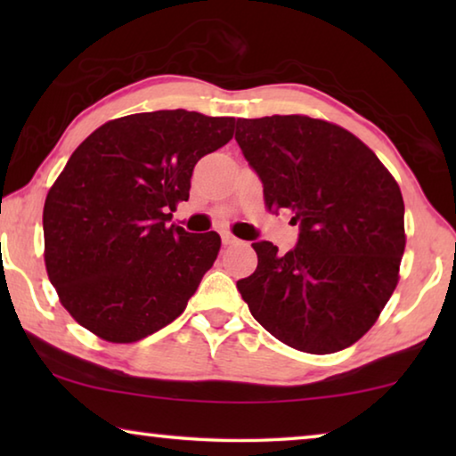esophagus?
Listing matches in <instances>:
<instances>
[{
	"mask_svg": "<svg viewBox=\"0 0 456 456\" xmlns=\"http://www.w3.org/2000/svg\"><path fill=\"white\" fill-rule=\"evenodd\" d=\"M221 241H223V245H237L239 239L233 237L231 233H223V235H221Z\"/></svg>",
	"mask_w": 456,
	"mask_h": 456,
	"instance_id": "34e87169",
	"label": "esophagus"
}]
</instances>
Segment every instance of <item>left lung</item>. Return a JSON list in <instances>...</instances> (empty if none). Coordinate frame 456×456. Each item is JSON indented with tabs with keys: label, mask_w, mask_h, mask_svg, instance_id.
<instances>
[{
	"label": "left lung",
	"mask_w": 456,
	"mask_h": 456,
	"mask_svg": "<svg viewBox=\"0 0 456 456\" xmlns=\"http://www.w3.org/2000/svg\"><path fill=\"white\" fill-rule=\"evenodd\" d=\"M235 141L264 183L269 211L299 225L288 253L253 243L256 273L237 281L269 334L310 354L344 350L374 326L398 283L404 200L368 146L342 126L299 117L237 118Z\"/></svg>",
	"instance_id": "8db88e82"
}]
</instances>
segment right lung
Segmentation results:
<instances>
[{"label":"right lung","instance_id":"add662e5","mask_svg":"<svg viewBox=\"0 0 456 456\" xmlns=\"http://www.w3.org/2000/svg\"><path fill=\"white\" fill-rule=\"evenodd\" d=\"M235 118L141 112L96 128L45 197L44 259L61 305L92 334L138 342L179 318L221 237L168 225L192 168Z\"/></svg>","mask_w":456,"mask_h":456}]
</instances>
